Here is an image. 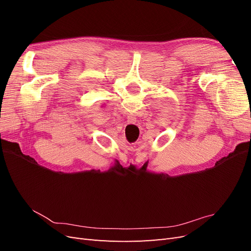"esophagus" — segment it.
I'll use <instances>...</instances> for the list:
<instances>
[{
	"label": "esophagus",
	"mask_w": 251,
	"mask_h": 251,
	"mask_svg": "<svg viewBox=\"0 0 251 251\" xmlns=\"http://www.w3.org/2000/svg\"><path fill=\"white\" fill-rule=\"evenodd\" d=\"M126 121H127V124H135L136 121H137V119H136V116L134 115V114H128Z\"/></svg>",
	"instance_id": "34e87169"
}]
</instances>
